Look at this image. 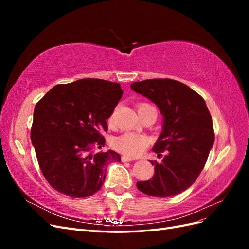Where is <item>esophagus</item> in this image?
I'll return each instance as SVG.
<instances>
[{"label": "esophagus", "mask_w": 249, "mask_h": 249, "mask_svg": "<svg viewBox=\"0 0 249 249\" xmlns=\"http://www.w3.org/2000/svg\"><path fill=\"white\" fill-rule=\"evenodd\" d=\"M134 159H133V158H131V157H127V156H123L122 157V161L123 162H131Z\"/></svg>", "instance_id": "1"}]
</instances>
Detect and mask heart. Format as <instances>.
I'll return each mask as SVG.
<instances>
[{"instance_id": "1", "label": "heart", "mask_w": 249, "mask_h": 249, "mask_svg": "<svg viewBox=\"0 0 249 249\" xmlns=\"http://www.w3.org/2000/svg\"><path fill=\"white\" fill-rule=\"evenodd\" d=\"M150 106L149 104H141L138 110ZM112 146L118 152L131 157H137L141 155L147 147V138L144 135L135 133H124L115 137L112 141Z\"/></svg>"}]
</instances>
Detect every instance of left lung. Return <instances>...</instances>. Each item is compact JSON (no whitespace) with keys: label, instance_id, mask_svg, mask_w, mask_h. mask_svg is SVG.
<instances>
[{"label":"left lung","instance_id":"8db88e82","mask_svg":"<svg viewBox=\"0 0 249 249\" xmlns=\"http://www.w3.org/2000/svg\"><path fill=\"white\" fill-rule=\"evenodd\" d=\"M131 89L152 101L163 116L162 132L153 152L162 162L155 165L152 179L137 182L138 189L150 196L170 197L188 189L200 175L214 144L212 117L205 100L183 83L152 79L131 84Z\"/></svg>","mask_w":249,"mask_h":249}]
</instances>
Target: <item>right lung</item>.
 I'll return each instance as SVG.
<instances>
[{"mask_svg":"<svg viewBox=\"0 0 249 249\" xmlns=\"http://www.w3.org/2000/svg\"><path fill=\"white\" fill-rule=\"evenodd\" d=\"M119 83L81 79L53 87L36 104L31 140L42 175L60 193L87 197L101 189L110 162L120 155L102 148L106 120L122 99Z\"/></svg>","mask_w":249,"mask_h":249,"instance_id":"1","label":"right lung"}]
</instances>
